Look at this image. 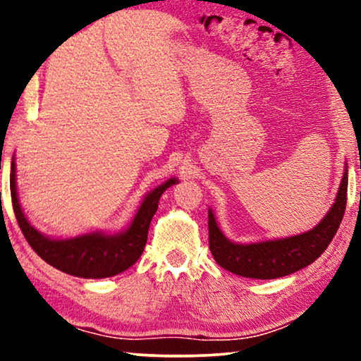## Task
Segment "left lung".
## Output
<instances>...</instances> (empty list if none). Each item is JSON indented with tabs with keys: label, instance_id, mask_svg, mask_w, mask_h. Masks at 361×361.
Masks as SVG:
<instances>
[{
	"label": "left lung",
	"instance_id": "left-lung-1",
	"mask_svg": "<svg viewBox=\"0 0 361 361\" xmlns=\"http://www.w3.org/2000/svg\"><path fill=\"white\" fill-rule=\"evenodd\" d=\"M348 167L345 166L337 197L322 220L304 233L256 241L235 243L220 230L214 210L209 209V246L221 268L251 279H276L293 274L314 263L327 250L342 224L347 207Z\"/></svg>",
	"mask_w": 361,
	"mask_h": 361
}]
</instances>
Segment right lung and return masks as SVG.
<instances>
[{
  "instance_id": "1",
  "label": "right lung",
  "mask_w": 361,
  "mask_h": 361,
  "mask_svg": "<svg viewBox=\"0 0 361 361\" xmlns=\"http://www.w3.org/2000/svg\"><path fill=\"white\" fill-rule=\"evenodd\" d=\"M177 177H171L164 184L157 185L154 190L147 192L137 207L131 224L118 233L106 231H90L72 238H51L37 228H34L31 221L26 219L18 199L16 187V162H11V187L13 209L23 235L26 236L31 248L41 258L62 273L85 279L111 278L126 271L140 259L146 246L147 230L151 220L157 210L161 195L171 185L177 184Z\"/></svg>"
}]
</instances>
